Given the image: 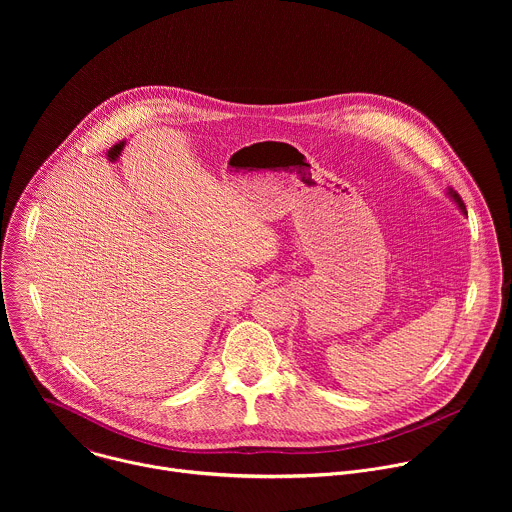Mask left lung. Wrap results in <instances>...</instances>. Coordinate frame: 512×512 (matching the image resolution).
<instances>
[{
	"mask_svg": "<svg viewBox=\"0 0 512 512\" xmlns=\"http://www.w3.org/2000/svg\"><path fill=\"white\" fill-rule=\"evenodd\" d=\"M450 196H452V198L456 200V204H458V206H460V208L466 212V204H464V200L460 198V194H458V192H454V190H450Z\"/></svg>",
	"mask_w": 512,
	"mask_h": 512,
	"instance_id": "left-lung-1",
	"label": "left lung"
}]
</instances>
